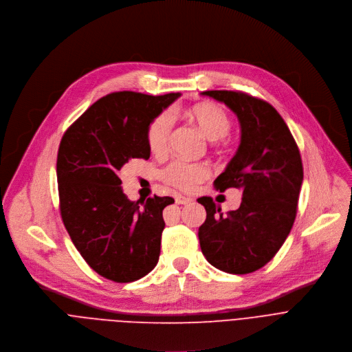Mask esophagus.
I'll return each instance as SVG.
<instances>
[{
	"label": "esophagus",
	"mask_w": 352,
	"mask_h": 352,
	"mask_svg": "<svg viewBox=\"0 0 352 352\" xmlns=\"http://www.w3.org/2000/svg\"><path fill=\"white\" fill-rule=\"evenodd\" d=\"M175 199H176V204H180V205H187V204L192 202V198H188V197H184V195H180V194L176 195Z\"/></svg>",
	"instance_id": "obj_1"
}]
</instances>
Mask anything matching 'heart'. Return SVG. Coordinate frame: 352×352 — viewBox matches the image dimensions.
<instances>
[{
	"instance_id": "heart-1",
	"label": "heart",
	"mask_w": 352,
	"mask_h": 352,
	"mask_svg": "<svg viewBox=\"0 0 352 352\" xmlns=\"http://www.w3.org/2000/svg\"><path fill=\"white\" fill-rule=\"evenodd\" d=\"M187 116L209 140H221L226 137L233 126L229 113L221 105L212 102L194 105L187 111ZM172 124L173 120L168 112L160 113L148 124L147 143L154 155L161 157L166 154ZM209 173L210 170L205 164L175 161L161 172V179L180 191L190 192L195 190L199 183L208 179Z\"/></svg>"
}]
</instances>
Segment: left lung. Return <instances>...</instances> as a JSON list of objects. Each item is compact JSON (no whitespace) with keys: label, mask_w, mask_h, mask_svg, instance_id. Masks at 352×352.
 Returning <instances> with one entry per match:
<instances>
[{"label":"left lung","mask_w":352,"mask_h":352,"mask_svg":"<svg viewBox=\"0 0 352 352\" xmlns=\"http://www.w3.org/2000/svg\"><path fill=\"white\" fill-rule=\"evenodd\" d=\"M239 118L241 142L217 180V190H243L240 208L223 214L210 197L197 201L206 219L198 239L206 261L245 274L265 266L286 241L297 215L304 170L300 150L283 118L266 101L241 91H204Z\"/></svg>","instance_id":"1"}]
</instances>
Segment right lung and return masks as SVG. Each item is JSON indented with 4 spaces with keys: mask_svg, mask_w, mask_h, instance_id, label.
Here are the masks:
<instances>
[{
    "mask_svg": "<svg viewBox=\"0 0 352 352\" xmlns=\"http://www.w3.org/2000/svg\"><path fill=\"white\" fill-rule=\"evenodd\" d=\"M180 96L108 94L60 140L56 179L63 225L89 266L112 282H134L158 263L162 210L175 199L130 201L119 170L134 158H150L148 124Z\"/></svg>",
    "mask_w": 352,
    "mask_h": 352,
    "instance_id": "obj_1",
    "label": "right lung"
}]
</instances>
